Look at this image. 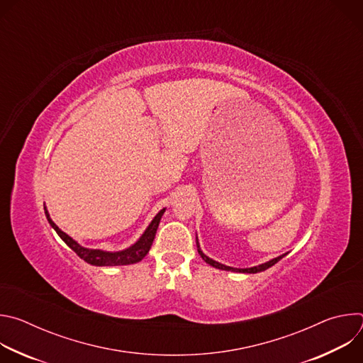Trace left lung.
<instances>
[{"label":"left lung","mask_w":363,"mask_h":363,"mask_svg":"<svg viewBox=\"0 0 363 363\" xmlns=\"http://www.w3.org/2000/svg\"><path fill=\"white\" fill-rule=\"evenodd\" d=\"M199 247V245H198ZM198 252L201 254V257H202V260L205 262V263H208L210 266H213V267H216V269H220V270H227V272H238V273H258V272H264V270H267V269H270L272 266H274L277 262H280L281 258L286 255V254H283V255H280V257H277V258H273V260H270V262H267V263H264V264H260V266H255V267H251V269H234V267H228V266H224V264H221V263H218V262H216V260H211L210 257H206L199 248H198Z\"/></svg>","instance_id":"left-lung-1"}]
</instances>
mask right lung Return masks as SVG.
<instances>
[{"label":"right lung","mask_w":363,"mask_h":363,"mask_svg":"<svg viewBox=\"0 0 363 363\" xmlns=\"http://www.w3.org/2000/svg\"><path fill=\"white\" fill-rule=\"evenodd\" d=\"M164 213H165V208L157 214V217H155L153 221L149 224V227L146 228L143 235L132 247H129L123 251H118V252H108V251H101V250L84 248V247L79 245L72 237H69L66 233H63L53 221H51L47 210H45V217H47L50 225L56 230L59 237L86 263L93 264V266H126V264H133V263L140 262L142 258L147 254V251L153 242L155 234H157V230H158V225H160V221H161Z\"/></svg>","instance_id":"1"}]
</instances>
